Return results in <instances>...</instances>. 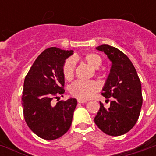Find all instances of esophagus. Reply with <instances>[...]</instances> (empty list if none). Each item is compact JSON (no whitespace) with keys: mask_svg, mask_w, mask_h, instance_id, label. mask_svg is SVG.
I'll return each mask as SVG.
<instances>
[{"mask_svg":"<svg viewBox=\"0 0 156 156\" xmlns=\"http://www.w3.org/2000/svg\"><path fill=\"white\" fill-rule=\"evenodd\" d=\"M78 103H81V104H84V103H87V100H78Z\"/></svg>","mask_w":156,"mask_h":156,"instance_id":"34e87169","label":"esophagus"}]
</instances>
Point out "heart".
<instances>
[{
    "mask_svg": "<svg viewBox=\"0 0 156 156\" xmlns=\"http://www.w3.org/2000/svg\"><path fill=\"white\" fill-rule=\"evenodd\" d=\"M83 60L94 69H98L102 65V59L98 54L90 52L84 55ZM75 58L67 59L63 64L62 73L66 79L70 80L74 74ZM99 84L94 81H76L69 88L71 95L78 100H87L90 99L99 90Z\"/></svg>",
    "mask_w": 156,
    "mask_h": 156,
    "instance_id": "obj_1",
    "label": "heart"
}]
</instances>
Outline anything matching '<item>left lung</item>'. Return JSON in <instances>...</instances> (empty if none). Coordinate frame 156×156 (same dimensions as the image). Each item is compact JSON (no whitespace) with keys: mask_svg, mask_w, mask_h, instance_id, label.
Returning a JSON list of instances; mask_svg holds the SVG:
<instances>
[{"mask_svg":"<svg viewBox=\"0 0 156 156\" xmlns=\"http://www.w3.org/2000/svg\"><path fill=\"white\" fill-rule=\"evenodd\" d=\"M96 49L104 52L112 62L102 95L108 101L110 97L112 100L108 109L100 103L94 121L108 135H122L133 128L139 117L143 104L140 79L128 56L116 48L103 44Z\"/></svg>","mask_w":156,"mask_h":156,"instance_id":"8db88e82","label":"left lung"}]
</instances>
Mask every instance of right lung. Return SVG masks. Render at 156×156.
<instances>
[{
	"label": "right lung",
	"instance_id": "right-lung-1",
	"mask_svg": "<svg viewBox=\"0 0 156 156\" xmlns=\"http://www.w3.org/2000/svg\"><path fill=\"white\" fill-rule=\"evenodd\" d=\"M73 51L52 47L38 56L26 76L22 104L28 127L40 138L54 140L69 130L77 100L70 98L58 101L53 99L65 92V77L62 67Z\"/></svg>",
	"mask_w": 156,
	"mask_h": 156
}]
</instances>
